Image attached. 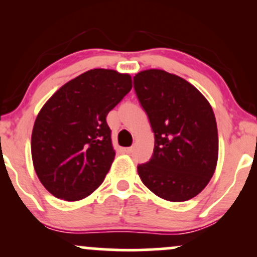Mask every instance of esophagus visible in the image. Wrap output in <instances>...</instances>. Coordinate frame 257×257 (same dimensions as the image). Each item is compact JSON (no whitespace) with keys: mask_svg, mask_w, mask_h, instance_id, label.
Listing matches in <instances>:
<instances>
[{"mask_svg":"<svg viewBox=\"0 0 257 257\" xmlns=\"http://www.w3.org/2000/svg\"><path fill=\"white\" fill-rule=\"evenodd\" d=\"M133 150H134V149H133V146H132V147H125L124 152H125V153H132Z\"/></svg>","mask_w":257,"mask_h":257,"instance_id":"1","label":"esophagus"}]
</instances>
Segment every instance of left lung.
Returning <instances> with one entry per match:
<instances>
[{
    "mask_svg": "<svg viewBox=\"0 0 257 257\" xmlns=\"http://www.w3.org/2000/svg\"><path fill=\"white\" fill-rule=\"evenodd\" d=\"M134 88L155 133L150 162L138 166L144 185L169 202L202 192L219 158V135L211 105L194 85L164 70L138 72Z\"/></svg>",
    "mask_w": 257,
    "mask_h": 257,
    "instance_id": "8db88e82",
    "label": "left lung"
}]
</instances>
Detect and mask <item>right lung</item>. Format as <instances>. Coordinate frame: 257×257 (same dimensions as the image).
<instances>
[{
    "mask_svg": "<svg viewBox=\"0 0 257 257\" xmlns=\"http://www.w3.org/2000/svg\"><path fill=\"white\" fill-rule=\"evenodd\" d=\"M132 87L129 73L93 69L47 100L32 129L31 156L49 193L76 202L102 184L116 155L106 116Z\"/></svg>",
    "mask_w": 257,
    "mask_h": 257,
    "instance_id": "add662e5",
    "label": "right lung"
}]
</instances>
